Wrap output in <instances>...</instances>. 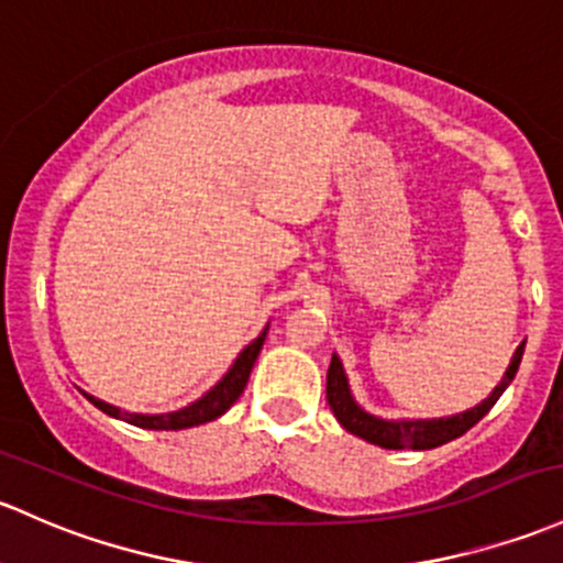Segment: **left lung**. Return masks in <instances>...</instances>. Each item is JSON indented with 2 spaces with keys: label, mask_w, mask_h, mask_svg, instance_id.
I'll return each mask as SVG.
<instances>
[{
  "label": "left lung",
  "mask_w": 563,
  "mask_h": 563,
  "mask_svg": "<svg viewBox=\"0 0 563 563\" xmlns=\"http://www.w3.org/2000/svg\"><path fill=\"white\" fill-rule=\"evenodd\" d=\"M526 342H520L512 353L510 366H507L501 383L490 390L488 399H483L481 405L472 407V410L459 412L451 418H431V421H386V418L369 416L366 410H361L353 399L351 386H347L345 369H342L340 356H331L329 372H327V399L331 412H334L336 421L342 423V429H347L351 434L361 437V440L372 442V445H380L386 451H431V448H440L445 442L455 440V437L466 434L490 407L496 405L505 388L510 386L512 377H516L520 358H523Z\"/></svg>",
  "instance_id": "obj_1"
}]
</instances>
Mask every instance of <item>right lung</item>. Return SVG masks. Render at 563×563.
I'll return each mask as SVG.
<instances>
[{"mask_svg":"<svg viewBox=\"0 0 563 563\" xmlns=\"http://www.w3.org/2000/svg\"><path fill=\"white\" fill-rule=\"evenodd\" d=\"M269 329V327H266ZM266 329L247 347H242L240 356L234 358L232 369L221 377L205 396H199L197 401H191L188 407L175 412H162V416H142V412H126L121 407L108 405V401L97 399V396L86 394V399L91 401L93 407H99L102 412H108L110 418H118V421H126L132 426H140V429H153V431H177V429H191V426L216 421L221 418L229 407L240 399V394L247 386V377H251L253 364H256L258 353H262V345L266 340Z\"/></svg>","mask_w":563,"mask_h":563,"instance_id":"add662e5","label":"right lung"}]
</instances>
